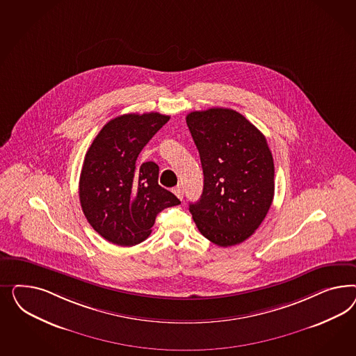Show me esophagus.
I'll use <instances>...</instances> for the list:
<instances>
[{
  "label": "esophagus",
  "instance_id": "esophagus-1",
  "mask_svg": "<svg viewBox=\"0 0 356 356\" xmlns=\"http://www.w3.org/2000/svg\"><path fill=\"white\" fill-rule=\"evenodd\" d=\"M173 193L176 194L181 201H183V197H184V191L183 188L180 186V185H177L176 188H173Z\"/></svg>",
  "mask_w": 356,
  "mask_h": 356
}]
</instances>
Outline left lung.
I'll return each instance as SVG.
<instances>
[{
    "mask_svg": "<svg viewBox=\"0 0 356 356\" xmlns=\"http://www.w3.org/2000/svg\"><path fill=\"white\" fill-rule=\"evenodd\" d=\"M188 128L204 170L201 198L189 204L194 223L219 247L254 234L274 197V162L265 136L228 108L194 111Z\"/></svg>",
    "mask_w": 356,
    "mask_h": 356,
    "instance_id": "8db88e82",
    "label": "left lung"
}]
</instances>
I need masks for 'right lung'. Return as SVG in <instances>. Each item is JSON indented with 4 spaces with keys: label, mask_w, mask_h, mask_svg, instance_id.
Returning a JSON list of instances; mask_svg holds the SVG:
<instances>
[{
    "label": "right lung",
    "mask_w": 356,
    "mask_h": 356,
    "mask_svg": "<svg viewBox=\"0 0 356 356\" xmlns=\"http://www.w3.org/2000/svg\"><path fill=\"white\" fill-rule=\"evenodd\" d=\"M168 120L158 112L122 115L108 121L87 150L79 201L88 223L112 244H140L163 209L180 204L158 184L156 163L137 164L142 149Z\"/></svg>",
    "instance_id": "add662e5"
}]
</instances>
